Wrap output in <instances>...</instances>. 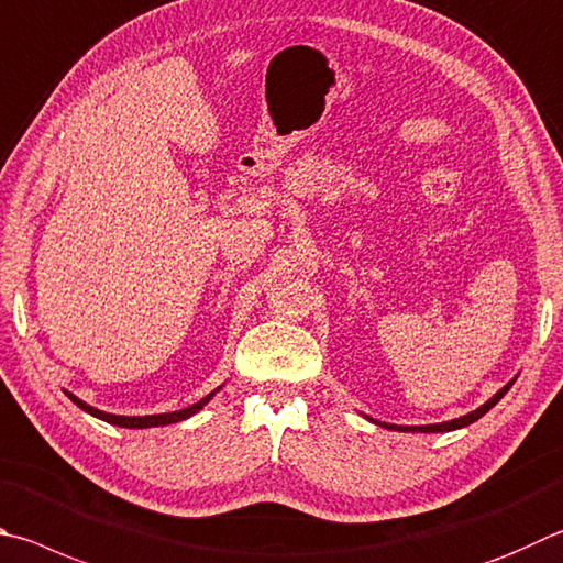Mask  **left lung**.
Returning <instances> with one entry per match:
<instances>
[{"label": "left lung", "mask_w": 563, "mask_h": 563, "mask_svg": "<svg viewBox=\"0 0 563 563\" xmlns=\"http://www.w3.org/2000/svg\"><path fill=\"white\" fill-rule=\"evenodd\" d=\"M517 382V376L512 382H509L507 386H503L499 388V391L489 398V401H485L483 406L479 408H475V411H470V413H465V416H460V418H453V421H443V423H431V426H394V423H382V421H374V418H369L372 423H376V426H382V428H388V431H401V433H448V431H457V428H465V426H470V423H475L477 418H483L489 408H493L499 398H503L509 388H512V384Z\"/></svg>", "instance_id": "left-lung-1"}]
</instances>
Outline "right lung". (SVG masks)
<instances>
[{"mask_svg": "<svg viewBox=\"0 0 563 563\" xmlns=\"http://www.w3.org/2000/svg\"><path fill=\"white\" fill-rule=\"evenodd\" d=\"M219 388H221V386H219ZM219 388H217V391H219ZM217 391H211L209 396H203L201 401H197V404H191V406H187V408H181V411H172V413H155V416H115V413H106V411H100V408L90 406V404H86V401H80L78 396H74V394L66 391V388H64V394L70 398V401H74L78 408H84L86 413L96 416V418H100V421H106V423L120 426V428H155V426H169V423L187 421L189 416L199 413L201 408L211 401V396L217 394Z\"/></svg>", "mask_w": 563, "mask_h": 563, "instance_id": "obj_1", "label": "right lung"}]
</instances>
